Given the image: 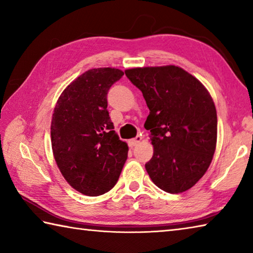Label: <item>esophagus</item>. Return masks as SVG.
Here are the masks:
<instances>
[{
    "label": "esophagus",
    "mask_w": 253,
    "mask_h": 253,
    "mask_svg": "<svg viewBox=\"0 0 253 253\" xmlns=\"http://www.w3.org/2000/svg\"><path fill=\"white\" fill-rule=\"evenodd\" d=\"M142 139H143L142 136L137 135V136L135 137V138L129 139V142H128V143H129L130 146H137V145H138L140 142H142Z\"/></svg>",
    "instance_id": "34e87169"
}]
</instances>
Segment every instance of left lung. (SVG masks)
<instances>
[{
	"label": "left lung",
	"instance_id": "8db88e82",
	"mask_svg": "<svg viewBox=\"0 0 253 253\" xmlns=\"http://www.w3.org/2000/svg\"><path fill=\"white\" fill-rule=\"evenodd\" d=\"M146 101L154 154L145 164L161 190H190L207 172L216 147V109L208 89L177 66L125 70Z\"/></svg>",
	"mask_w": 253,
	"mask_h": 253
}]
</instances>
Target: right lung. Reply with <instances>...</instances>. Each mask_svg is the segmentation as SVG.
I'll list each match as a JSON object with an SVG mask.
<instances>
[{"label":"right lung","instance_id":"obj_1","mask_svg":"<svg viewBox=\"0 0 253 253\" xmlns=\"http://www.w3.org/2000/svg\"><path fill=\"white\" fill-rule=\"evenodd\" d=\"M124 72L97 68L62 91L51 121V145L60 172L76 191L98 196L117 183L128 146L114 130L107 93Z\"/></svg>","mask_w":253,"mask_h":253}]
</instances>
